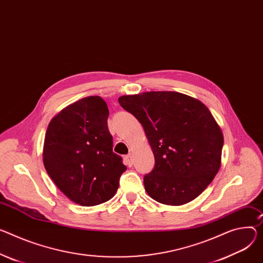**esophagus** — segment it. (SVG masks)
Returning <instances> with one entry per match:
<instances>
[{
	"instance_id": "1",
	"label": "esophagus",
	"mask_w": 263,
	"mask_h": 263,
	"mask_svg": "<svg viewBox=\"0 0 263 263\" xmlns=\"http://www.w3.org/2000/svg\"><path fill=\"white\" fill-rule=\"evenodd\" d=\"M124 158H125V162H126V164H127L128 166H132V164H133V158H132L131 153H130V154H128V155H126Z\"/></svg>"
}]
</instances>
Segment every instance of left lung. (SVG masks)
I'll return each mask as SVG.
<instances>
[{"instance_id": "1", "label": "left lung", "mask_w": 263, "mask_h": 263, "mask_svg": "<svg viewBox=\"0 0 263 263\" xmlns=\"http://www.w3.org/2000/svg\"><path fill=\"white\" fill-rule=\"evenodd\" d=\"M118 103L138 119L154 154V169L144 177L149 196L168 205L199 196L219 171L223 146L208 107L173 91L123 95Z\"/></svg>"}]
</instances>
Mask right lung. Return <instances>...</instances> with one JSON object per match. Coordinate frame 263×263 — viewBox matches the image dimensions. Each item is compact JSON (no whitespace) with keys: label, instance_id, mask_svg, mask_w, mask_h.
<instances>
[{"label":"right lung","instance_id":"obj_1","mask_svg":"<svg viewBox=\"0 0 263 263\" xmlns=\"http://www.w3.org/2000/svg\"><path fill=\"white\" fill-rule=\"evenodd\" d=\"M108 116L101 97H88L64 108L46 131L47 173L70 200L84 206L111 199L127 170L122 157L112 151Z\"/></svg>","mask_w":263,"mask_h":263}]
</instances>
